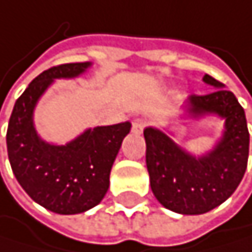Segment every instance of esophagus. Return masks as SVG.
I'll return each instance as SVG.
<instances>
[{"label": "esophagus", "mask_w": 252, "mask_h": 252, "mask_svg": "<svg viewBox=\"0 0 252 252\" xmlns=\"http://www.w3.org/2000/svg\"><path fill=\"white\" fill-rule=\"evenodd\" d=\"M144 127H146V122L143 119L133 120V123H132V132L133 133H143Z\"/></svg>", "instance_id": "esophagus-1"}]
</instances>
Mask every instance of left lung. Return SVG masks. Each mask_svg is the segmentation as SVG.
<instances>
[{"label": "left lung", "mask_w": 252, "mask_h": 252, "mask_svg": "<svg viewBox=\"0 0 252 252\" xmlns=\"http://www.w3.org/2000/svg\"><path fill=\"white\" fill-rule=\"evenodd\" d=\"M217 90L189 96L186 112L191 119L215 114L225 120L221 140L206 155L194 156L156 127H146V163L156 200L176 213L201 215L222 204L241 183L250 153L245 111L224 84L204 75Z\"/></svg>", "instance_id": "obj_1"}]
</instances>
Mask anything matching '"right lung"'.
I'll list each match as a JSON object with an SVG mask.
<instances>
[{
	"label": "right lung",
	"instance_id": "right-lung-1",
	"mask_svg": "<svg viewBox=\"0 0 252 252\" xmlns=\"http://www.w3.org/2000/svg\"><path fill=\"white\" fill-rule=\"evenodd\" d=\"M92 63L51 67L30 82L16 100L7 129V153L24 191L60 215L82 213L99 204L109 188V173L130 123L87 129L73 141L57 146L39 136L34 108L54 79L76 78Z\"/></svg>",
	"mask_w": 252,
	"mask_h": 252
}]
</instances>
